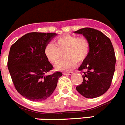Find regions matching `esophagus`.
<instances>
[{"mask_svg": "<svg viewBox=\"0 0 125 125\" xmlns=\"http://www.w3.org/2000/svg\"><path fill=\"white\" fill-rule=\"evenodd\" d=\"M64 75H71L73 74V72H64L63 73Z\"/></svg>", "mask_w": 125, "mask_h": 125, "instance_id": "esophagus-1", "label": "esophagus"}]
</instances>
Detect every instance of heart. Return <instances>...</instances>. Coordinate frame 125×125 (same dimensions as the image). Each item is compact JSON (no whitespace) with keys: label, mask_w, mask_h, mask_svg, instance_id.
Here are the masks:
<instances>
[{"label":"heart","mask_w":125,"mask_h":125,"mask_svg":"<svg viewBox=\"0 0 125 125\" xmlns=\"http://www.w3.org/2000/svg\"><path fill=\"white\" fill-rule=\"evenodd\" d=\"M90 45L85 37L77 38L75 36L65 35L55 40V44L50 42L46 44L44 53L47 59L55 63L59 61L61 53H63V59L55 65L59 71H68L73 69L75 63L83 62L88 55Z\"/></svg>","instance_id":"heart-1"}]
</instances>
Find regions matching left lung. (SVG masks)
Returning a JSON list of instances; mask_svg holds the SVG:
<instances>
[{
    "label": "left lung",
    "mask_w": 125,
    "mask_h": 125,
    "mask_svg": "<svg viewBox=\"0 0 125 125\" xmlns=\"http://www.w3.org/2000/svg\"><path fill=\"white\" fill-rule=\"evenodd\" d=\"M82 34L90 45L87 58L79 67L84 71L83 82L76 89L86 98H95L106 92L111 84L116 58L110 39L97 30L84 28L74 32Z\"/></svg>",
    "instance_id": "left-lung-1"
}]
</instances>
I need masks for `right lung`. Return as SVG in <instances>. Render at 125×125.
Returning a JSON list of instances; mask_svg holds the SVG:
<instances>
[{
	"label": "right lung",
	"mask_w": 125,
	"mask_h": 125,
	"mask_svg": "<svg viewBox=\"0 0 125 125\" xmlns=\"http://www.w3.org/2000/svg\"><path fill=\"white\" fill-rule=\"evenodd\" d=\"M57 36L55 33L30 32L12 45L8 68L16 89L21 95L34 101L48 98L62 75L57 72L46 75L53 66L44 53L46 44Z\"/></svg>",
	"instance_id": "1"
}]
</instances>
